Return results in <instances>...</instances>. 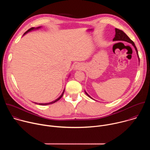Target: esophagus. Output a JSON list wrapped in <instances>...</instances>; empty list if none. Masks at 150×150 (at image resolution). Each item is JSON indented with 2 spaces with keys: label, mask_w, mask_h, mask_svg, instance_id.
<instances>
[{
  "label": "esophagus",
  "mask_w": 150,
  "mask_h": 150,
  "mask_svg": "<svg viewBox=\"0 0 150 150\" xmlns=\"http://www.w3.org/2000/svg\"><path fill=\"white\" fill-rule=\"evenodd\" d=\"M83 68V65L81 63H77L76 65L75 66V70H80V69H82Z\"/></svg>",
  "instance_id": "1"
}]
</instances>
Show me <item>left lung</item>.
<instances>
[{
	"mask_svg": "<svg viewBox=\"0 0 150 150\" xmlns=\"http://www.w3.org/2000/svg\"><path fill=\"white\" fill-rule=\"evenodd\" d=\"M115 32H116V34H115V36L114 37V38L113 39V41H126V42H129V43H131L132 45V46L134 47L136 52H137V54L138 55V59H139V56H138V50H137V49L135 45V43L134 42V41L132 40H131L129 37H128L123 31L120 30H119L117 28H115ZM85 94H86L89 97H90L91 98H92L87 93V92L85 91ZM93 99V98H92ZM94 100V99H93Z\"/></svg>",
	"mask_w": 150,
	"mask_h": 150,
	"instance_id": "8db88e82",
	"label": "left lung"
}]
</instances>
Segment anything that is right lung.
I'll return each mask as SVG.
<instances>
[{
  "label": "right lung",
  "mask_w": 150,
  "mask_h": 150,
  "mask_svg": "<svg viewBox=\"0 0 150 150\" xmlns=\"http://www.w3.org/2000/svg\"><path fill=\"white\" fill-rule=\"evenodd\" d=\"M41 27H37V28H34V27H32V28H30L28 30H27L24 34V35H25V34H26L27 33H28V32H30V31H32V30H37V29H39V28H40ZM64 91H65V89H64V90H63V93H62V95L58 98H57L56 100H54V101H52V102H50V103H38V104L39 105H48V104H53V103H55V102H56V101H57L58 100H59L61 98H62V97L63 96V93H64ZM35 104H38V103H35Z\"/></svg>",
  "instance_id": "right-lung-1"
}]
</instances>
